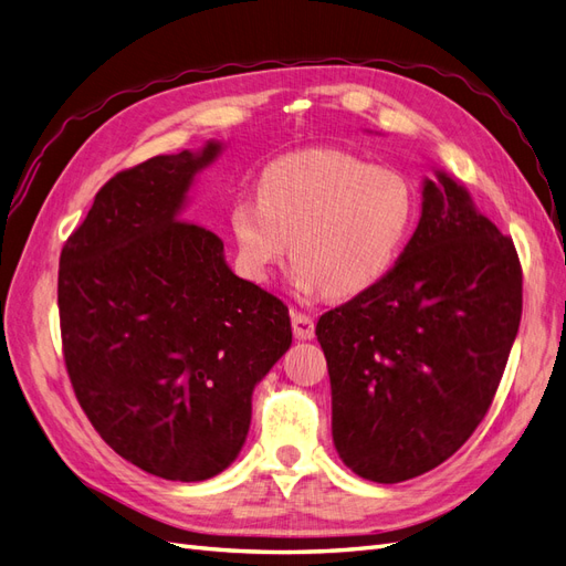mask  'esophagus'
<instances>
[{
	"instance_id": "esophagus-1",
	"label": "esophagus",
	"mask_w": 566,
	"mask_h": 566,
	"mask_svg": "<svg viewBox=\"0 0 566 566\" xmlns=\"http://www.w3.org/2000/svg\"><path fill=\"white\" fill-rule=\"evenodd\" d=\"M290 318H293V333L297 339H312L316 335V325L310 314L290 310Z\"/></svg>"
}]
</instances>
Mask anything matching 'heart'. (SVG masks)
<instances>
[{"instance_id":"b5f03b06","label":"heart","mask_w":566,"mask_h":566,"mask_svg":"<svg viewBox=\"0 0 566 566\" xmlns=\"http://www.w3.org/2000/svg\"><path fill=\"white\" fill-rule=\"evenodd\" d=\"M413 219L416 191L399 169L310 148L262 169L256 198L235 202L231 229L252 279L266 281L293 243L300 293L349 300L397 264Z\"/></svg>"}]
</instances>
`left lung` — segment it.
<instances>
[{"label": "left lung", "mask_w": 566, "mask_h": 566, "mask_svg": "<svg viewBox=\"0 0 566 566\" xmlns=\"http://www.w3.org/2000/svg\"><path fill=\"white\" fill-rule=\"evenodd\" d=\"M520 318L512 238L451 177L424 179L418 229L397 264L316 323L342 462L397 484L449 460L484 420Z\"/></svg>", "instance_id": "8db88e82"}]
</instances>
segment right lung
I'll list each match as a JSON object with an SVG mask.
<instances>
[{"instance_id": "1", "label": "right lung", "mask_w": 566, "mask_h": 566, "mask_svg": "<svg viewBox=\"0 0 566 566\" xmlns=\"http://www.w3.org/2000/svg\"><path fill=\"white\" fill-rule=\"evenodd\" d=\"M219 144L156 156L101 186L59 264L67 378L132 465L202 482L241 453L252 389L293 342L287 306L238 279L221 238L179 219Z\"/></svg>"}]
</instances>
